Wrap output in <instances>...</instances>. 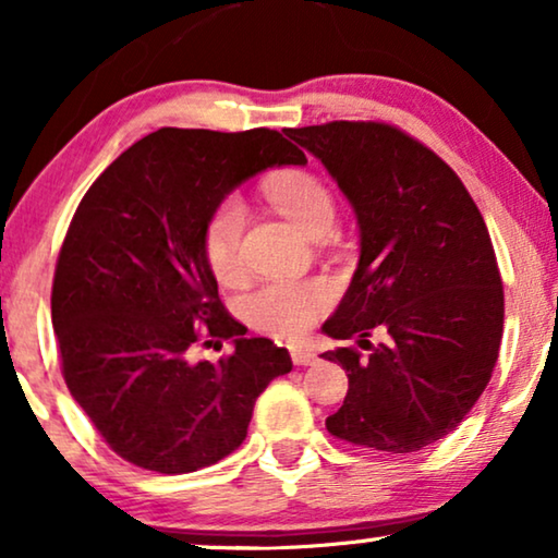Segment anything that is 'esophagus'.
I'll list each match as a JSON object with an SVG mask.
<instances>
[{"label": "esophagus", "instance_id": "34e87169", "mask_svg": "<svg viewBox=\"0 0 558 558\" xmlns=\"http://www.w3.org/2000/svg\"><path fill=\"white\" fill-rule=\"evenodd\" d=\"M292 361H294V365H315L317 353H315V350H310V348L296 345V348H292Z\"/></svg>", "mask_w": 558, "mask_h": 558}]
</instances>
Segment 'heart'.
<instances>
[{
	"label": "heart",
	"instance_id": "1",
	"mask_svg": "<svg viewBox=\"0 0 558 558\" xmlns=\"http://www.w3.org/2000/svg\"><path fill=\"white\" fill-rule=\"evenodd\" d=\"M274 208L307 233L323 239L335 226V197L310 172H287L266 190ZM246 228V203L239 195L220 201L205 220L203 254L213 277L231 281L241 271V239ZM335 302V289L327 279L266 281L241 300V312L251 327L279 340L302 338Z\"/></svg>",
	"mask_w": 558,
	"mask_h": 558
}]
</instances>
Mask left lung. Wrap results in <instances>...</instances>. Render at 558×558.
<instances>
[{"instance_id":"obj_1","label":"left lung","mask_w":558,"mask_h":558,"mask_svg":"<svg viewBox=\"0 0 558 558\" xmlns=\"http://www.w3.org/2000/svg\"><path fill=\"white\" fill-rule=\"evenodd\" d=\"M287 136L325 165L361 228L353 281L323 332L368 353H323L348 373L327 432L418 452L460 426L498 361L506 307L485 220L452 167L401 129L330 121Z\"/></svg>"}]
</instances>
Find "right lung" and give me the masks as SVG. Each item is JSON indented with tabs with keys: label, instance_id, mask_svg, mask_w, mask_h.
<instances>
[{
	"label": "right lung",
	"instance_id": "add662e5",
	"mask_svg": "<svg viewBox=\"0 0 558 558\" xmlns=\"http://www.w3.org/2000/svg\"><path fill=\"white\" fill-rule=\"evenodd\" d=\"M284 165L307 157L274 129H159L113 159L75 210L50 300L63 378L136 468L182 475L223 460L246 439L264 388L292 371L287 348L241 338L203 254L213 208ZM201 324L233 337L234 353L195 364Z\"/></svg>",
	"mask_w": 558,
	"mask_h": 558
}]
</instances>
